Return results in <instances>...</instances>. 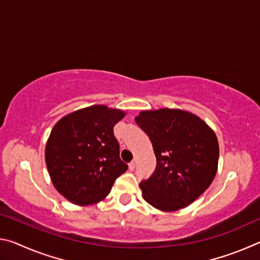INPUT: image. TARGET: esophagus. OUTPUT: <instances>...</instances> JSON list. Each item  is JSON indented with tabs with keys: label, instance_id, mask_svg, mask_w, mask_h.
<instances>
[{
	"label": "esophagus",
	"instance_id": "1",
	"mask_svg": "<svg viewBox=\"0 0 260 260\" xmlns=\"http://www.w3.org/2000/svg\"><path fill=\"white\" fill-rule=\"evenodd\" d=\"M129 170L131 171H133L134 169H135V166H136V160H132L131 162H129Z\"/></svg>",
	"mask_w": 260,
	"mask_h": 260
}]
</instances>
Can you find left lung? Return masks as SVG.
I'll return each mask as SVG.
<instances>
[{
    "mask_svg": "<svg viewBox=\"0 0 260 260\" xmlns=\"http://www.w3.org/2000/svg\"><path fill=\"white\" fill-rule=\"evenodd\" d=\"M135 121L150 139L157 160L151 177L140 182L143 199L166 212L186 208L217 173L214 132L200 117L179 109L142 111Z\"/></svg>",
    "mask_w": 260,
    "mask_h": 260,
    "instance_id": "1",
    "label": "left lung"
}]
</instances>
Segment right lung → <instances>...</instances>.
<instances>
[{
    "mask_svg": "<svg viewBox=\"0 0 260 260\" xmlns=\"http://www.w3.org/2000/svg\"><path fill=\"white\" fill-rule=\"evenodd\" d=\"M121 110L93 105L61 118L46 146V164L52 184L77 205H90L109 195L128 166L119 157L113 126Z\"/></svg>",
    "mask_w": 260,
    "mask_h": 260,
    "instance_id": "1",
    "label": "right lung"
}]
</instances>
